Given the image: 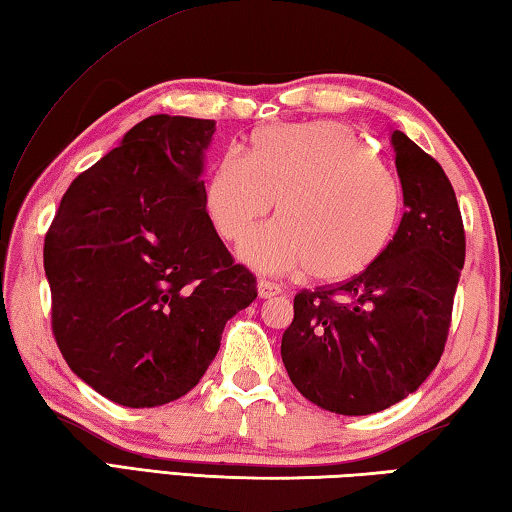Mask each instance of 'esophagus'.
<instances>
[{"label": "esophagus", "mask_w": 512, "mask_h": 512, "mask_svg": "<svg viewBox=\"0 0 512 512\" xmlns=\"http://www.w3.org/2000/svg\"><path fill=\"white\" fill-rule=\"evenodd\" d=\"M257 291H259V298H273L277 293H282V287L277 282H271L266 280V277H262V280L257 282Z\"/></svg>", "instance_id": "34e87169"}]
</instances>
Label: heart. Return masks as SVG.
<instances>
[{"mask_svg": "<svg viewBox=\"0 0 512 512\" xmlns=\"http://www.w3.org/2000/svg\"><path fill=\"white\" fill-rule=\"evenodd\" d=\"M275 221L241 248L264 271L320 282L359 275L384 253L402 210V187L368 142L341 121L266 126L250 155L228 149L205 185V212L225 241H241L273 210Z\"/></svg>", "mask_w": 512, "mask_h": 512, "instance_id": "b5f03b06", "label": "heart"}]
</instances>
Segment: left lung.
<instances>
[{"label":"left lung","instance_id":"left-lung-1","mask_svg":"<svg viewBox=\"0 0 512 512\" xmlns=\"http://www.w3.org/2000/svg\"><path fill=\"white\" fill-rule=\"evenodd\" d=\"M406 212L366 271L302 289L282 361L309 402L341 415L384 411L418 391L443 357L465 264V228L443 167L395 131Z\"/></svg>","mask_w":512,"mask_h":512}]
</instances>
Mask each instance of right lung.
Instances as JSON below:
<instances>
[{
    "instance_id": "right-lung-1",
    "label": "right lung",
    "mask_w": 512,
    "mask_h": 512,
    "mask_svg": "<svg viewBox=\"0 0 512 512\" xmlns=\"http://www.w3.org/2000/svg\"><path fill=\"white\" fill-rule=\"evenodd\" d=\"M214 119L153 115L74 178L45 235L51 332L108 400L160 406L192 391L257 277L205 212Z\"/></svg>"
}]
</instances>
